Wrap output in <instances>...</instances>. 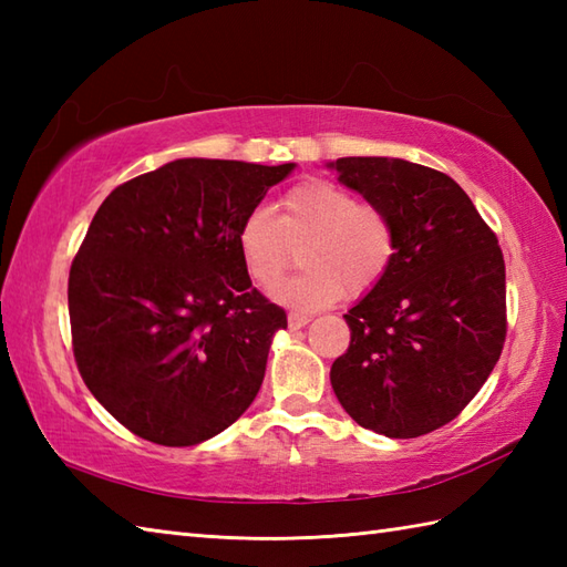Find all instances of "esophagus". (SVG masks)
Listing matches in <instances>:
<instances>
[{"mask_svg":"<svg viewBox=\"0 0 567 567\" xmlns=\"http://www.w3.org/2000/svg\"><path fill=\"white\" fill-rule=\"evenodd\" d=\"M309 321H311V317H309V315H302V311H290V315H287V327H290L292 331L307 327Z\"/></svg>","mask_w":567,"mask_h":567,"instance_id":"obj_1","label":"esophagus"}]
</instances>
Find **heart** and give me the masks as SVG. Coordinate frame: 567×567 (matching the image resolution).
Wrapping results in <instances>:
<instances>
[{
  "label": "heart",
  "mask_w": 567,
  "mask_h": 567,
  "mask_svg": "<svg viewBox=\"0 0 567 567\" xmlns=\"http://www.w3.org/2000/svg\"><path fill=\"white\" fill-rule=\"evenodd\" d=\"M236 244L248 277L262 290L282 280L299 250L305 270L272 292L277 302L297 309L327 307L343 292H372L396 256L392 216L321 177L287 189L277 219L262 207L250 209L238 224Z\"/></svg>",
  "instance_id": "1"
}]
</instances>
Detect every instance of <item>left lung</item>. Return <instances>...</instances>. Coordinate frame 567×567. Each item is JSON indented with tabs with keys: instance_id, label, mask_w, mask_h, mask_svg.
Instances as JSON below:
<instances>
[{
	"instance_id": "obj_1",
	"label": "left lung",
	"mask_w": 567,
	"mask_h": 567,
	"mask_svg": "<svg viewBox=\"0 0 567 567\" xmlns=\"http://www.w3.org/2000/svg\"><path fill=\"white\" fill-rule=\"evenodd\" d=\"M339 179L392 216L388 277L343 315L348 351L331 388L360 426L416 439L449 424L483 388L507 336L497 236L463 187L402 158H339Z\"/></svg>"
}]
</instances>
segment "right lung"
Returning a JSON list of instances; mask_svg holds the SVG:
<instances>
[{"instance_id": "obj_1", "label": "right lung", "mask_w": 567, "mask_h": 567, "mask_svg": "<svg viewBox=\"0 0 567 567\" xmlns=\"http://www.w3.org/2000/svg\"><path fill=\"white\" fill-rule=\"evenodd\" d=\"M295 163L179 158L118 185L70 268L80 375L106 412L158 445H197L246 412L285 309L240 260L236 231Z\"/></svg>"}]
</instances>
